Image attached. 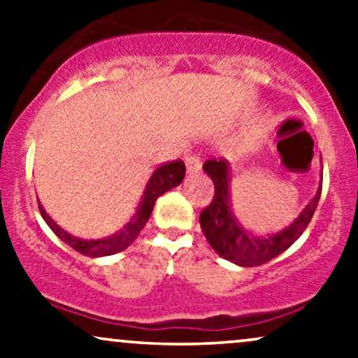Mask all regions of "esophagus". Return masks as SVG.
<instances>
[{
  "label": "esophagus",
  "mask_w": 358,
  "mask_h": 358,
  "mask_svg": "<svg viewBox=\"0 0 358 358\" xmlns=\"http://www.w3.org/2000/svg\"><path fill=\"white\" fill-rule=\"evenodd\" d=\"M185 166H187L188 173H196L202 168V163H200V158L196 155H188L185 158Z\"/></svg>",
  "instance_id": "obj_1"
}]
</instances>
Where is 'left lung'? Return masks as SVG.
Segmentation results:
<instances>
[{
  "label": "left lung",
  "mask_w": 358,
  "mask_h": 358,
  "mask_svg": "<svg viewBox=\"0 0 358 358\" xmlns=\"http://www.w3.org/2000/svg\"><path fill=\"white\" fill-rule=\"evenodd\" d=\"M203 171L212 178L215 195L212 203L200 213V227L208 244L220 257L242 268L261 266L285 252L305 232L322 195L320 182L313 199L287 227L271 236H254L241 224L232 210L231 166L227 159H208L203 163Z\"/></svg>",
  "instance_id": "8db88e82"
}]
</instances>
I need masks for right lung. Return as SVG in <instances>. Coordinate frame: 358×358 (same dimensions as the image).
Masks as SVG:
<instances>
[{"instance_id": "obj_1", "label": "right lung", "mask_w": 358, "mask_h": 358, "mask_svg": "<svg viewBox=\"0 0 358 358\" xmlns=\"http://www.w3.org/2000/svg\"><path fill=\"white\" fill-rule=\"evenodd\" d=\"M185 176V165L182 159L173 163H165V165L158 166L153 171V175L148 180L145 192H143L141 199H139V203L134 210L131 219L126 222V225H122L119 231L110 234L108 237H102V239H80V237L72 236V234L65 232L64 229L59 227L50 219L42 205L40 207V213H42L43 220L47 222L48 227L55 232V236L59 237L60 241H64L65 244L71 245L72 249H76L77 252L84 254L87 257H104L110 256V254H116L124 250L127 245H131L134 239L139 236V232L143 231V227L146 225L148 219H150L151 212H153L155 202L159 195L171 190V188L178 187L182 183Z\"/></svg>"}]
</instances>
